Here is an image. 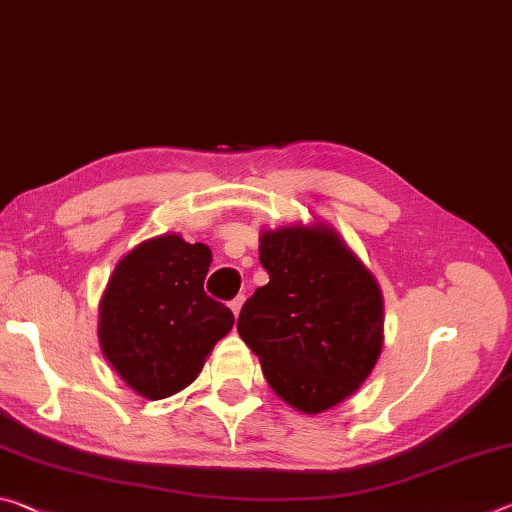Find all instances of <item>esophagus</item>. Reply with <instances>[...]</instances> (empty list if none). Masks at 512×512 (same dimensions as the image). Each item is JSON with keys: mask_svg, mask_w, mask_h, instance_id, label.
<instances>
[{"mask_svg": "<svg viewBox=\"0 0 512 512\" xmlns=\"http://www.w3.org/2000/svg\"><path fill=\"white\" fill-rule=\"evenodd\" d=\"M241 305H243V296H237L234 300H230V310L234 312V316H239Z\"/></svg>", "mask_w": 512, "mask_h": 512, "instance_id": "1", "label": "esophagus"}]
</instances>
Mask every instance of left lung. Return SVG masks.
Instances as JSON below:
<instances>
[{
    "label": "left lung",
    "mask_w": 512,
    "mask_h": 512,
    "mask_svg": "<svg viewBox=\"0 0 512 512\" xmlns=\"http://www.w3.org/2000/svg\"><path fill=\"white\" fill-rule=\"evenodd\" d=\"M269 285L241 307L237 330L273 392L323 412L358 389L383 346V296L328 227H282L259 239Z\"/></svg>",
    "instance_id": "left-lung-1"
}]
</instances>
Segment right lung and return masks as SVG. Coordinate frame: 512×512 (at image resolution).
I'll use <instances>...</instances> for the list:
<instances>
[{
    "label": "right lung",
    "mask_w": 512,
    "mask_h": 512,
    "mask_svg": "<svg viewBox=\"0 0 512 512\" xmlns=\"http://www.w3.org/2000/svg\"><path fill=\"white\" fill-rule=\"evenodd\" d=\"M212 250L177 234L143 241L120 259L100 305L104 358L145 399H166L198 378L230 307L205 294Z\"/></svg>",
    "instance_id": "1"
}]
</instances>
